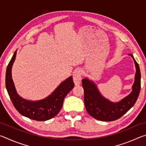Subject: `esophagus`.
I'll return each instance as SVG.
<instances>
[{
	"label": "esophagus",
	"instance_id": "obj_1",
	"mask_svg": "<svg viewBox=\"0 0 146 146\" xmlns=\"http://www.w3.org/2000/svg\"><path fill=\"white\" fill-rule=\"evenodd\" d=\"M73 80L75 85H79L82 80V71L80 69L76 70L73 72Z\"/></svg>",
	"mask_w": 146,
	"mask_h": 146
}]
</instances>
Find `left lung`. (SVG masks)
Returning <instances> with one entry per match:
<instances>
[{"label":"left lung","instance_id":"left-lung-1","mask_svg":"<svg viewBox=\"0 0 146 146\" xmlns=\"http://www.w3.org/2000/svg\"><path fill=\"white\" fill-rule=\"evenodd\" d=\"M129 55L134 60L136 73L132 91L119 102H113L104 97L93 81L88 78L82 79L84 91V104L88 113L95 119L102 121H113L120 118L131 108L137 101L141 87V75L138 63L133 55Z\"/></svg>","mask_w":146,"mask_h":146}]
</instances>
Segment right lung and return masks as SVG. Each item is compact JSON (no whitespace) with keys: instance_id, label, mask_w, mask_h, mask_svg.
<instances>
[{"instance_id":"obj_1","label":"right lung","mask_w":146,"mask_h":146,"mask_svg":"<svg viewBox=\"0 0 146 146\" xmlns=\"http://www.w3.org/2000/svg\"><path fill=\"white\" fill-rule=\"evenodd\" d=\"M17 50L7 67L6 87L10 99L19 113L30 119L46 121L58 114L62 107L64 98L74 87L73 77L70 76L60 83L51 95L44 99L31 101L22 98L17 92L12 79V66L15 60Z\"/></svg>"}]
</instances>
